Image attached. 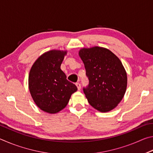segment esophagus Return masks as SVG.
I'll use <instances>...</instances> for the list:
<instances>
[{
  "instance_id": "obj_1",
  "label": "esophagus",
  "mask_w": 153,
  "mask_h": 153,
  "mask_svg": "<svg viewBox=\"0 0 153 153\" xmlns=\"http://www.w3.org/2000/svg\"><path fill=\"white\" fill-rule=\"evenodd\" d=\"M76 86L77 88V90H79L80 89H81V84H80L79 83H76Z\"/></svg>"
}]
</instances>
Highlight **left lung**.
Masks as SVG:
<instances>
[{"label": "left lung", "instance_id": "left-lung-1", "mask_svg": "<svg viewBox=\"0 0 153 153\" xmlns=\"http://www.w3.org/2000/svg\"><path fill=\"white\" fill-rule=\"evenodd\" d=\"M79 56L89 80L83 90L92 107L100 112L113 109L122 100L127 88V74L121 61L107 48H82Z\"/></svg>", "mask_w": 153, "mask_h": 153}]
</instances>
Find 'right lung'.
<instances>
[{
    "label": "right lung",
    "mask_w": 153,
    "mask_h": 153,
    "mask_svg": "<svg viewBox=\"0 0 153 153\" xmlns=\"http://www.w3.org/2000/svg\"><path fill=\"white\" fill-rule=\"evenodd\" d=\"M66 53L46 52L35 61L30 71V94L36 105L48 113H56L65 107L71 95L77 90L60 68Z\"/></svg>",
    "instance_id": "obj_1"
}]
</instances>
